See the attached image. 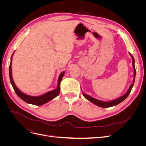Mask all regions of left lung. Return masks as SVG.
Wrapping results in <instances>:
<instances>
[{"label":"left lung","mask_w":146,"mask_h":146,"mask_svg":"<svg viewBox=\"0 0 146 146\" xmlns=\"http://www.w3.org/2000/svg\"><path fill=\"white\" fill-rule=\"evenodd\" d=\"M130 55H131V58H132V60H133V69H134V78H133V82L132 83L131 85L130 86V88L128 90L127 92H126V93L120 97V98L116 99V100H112V101H110V102H104V101H101V100H98V99H96L93 98H92V97L88 96L87 94H85V93H83V96L85 97V98L88 100H90V102H92L93 104H94L95 105L99 106V107H102V108H108V107H113V106H115V105H117V104H120L121 102H122V101L124 100L129 95V94L130 93V92L131 91V89L132 88H133V86L134 85V82H135V76H136V69H135V60H134V58L133 56L131 55V54H130Z\"/></svg>","instance_id":"8db88e82"}]
</instances>
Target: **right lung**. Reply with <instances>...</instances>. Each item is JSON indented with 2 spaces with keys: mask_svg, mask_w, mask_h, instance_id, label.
Segmentation results:
<instances>
[{
  "mask_svg": "<svg viewBox=\"0 0 146 146\" xmlns=\"http://www.w3.org/2000/svg\"><path fill=\"white\" fill-rule=\"evenodd\" d=\"M13 55V54L11 56V61H10V66H9L10 79V82H11V83L13 89H14L16 94L22 100H23L24 102H27L28 104L39 106V105H43V104L48 102V101H50V100L54 99L55 98H56V96H58L60 92V82H61V80H62V78L64 74V72H63L62 73H61V74L60 75L59 78H58V86H57L56 89L55 90L48 92H47V93L43 94L42 96H38V97H34V96H29V95L24 94L23 92H22L18 89V88L16 87V86L15 85V84L13 80L12 71H11V63H12Z\"/></svg>",
  "mask_w": 146,
  "mask_h": 146,
  "instance_id": "1",
  "label": "right lung"
}]
</instances>
